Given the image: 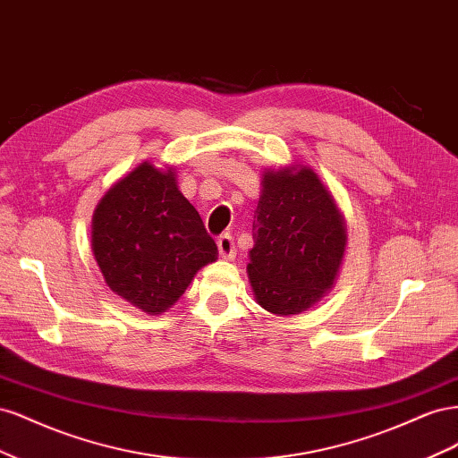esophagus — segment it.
I'll return each instance as SVG.
<instances>
[{
	"instance_id": "esophagus-1",
	"label": "esophagus",
	"mask_w": 458,
	"mask_h": 458,
	"mask_svg": "<svg viewBox=\"0 0 458 458\" xmlns=\"http://www.w3.org/2000/svg\"><path fill=\"white\" fill-rule=\"evenodd\" d=\"M217 250H219V256L224 259H233L234 256H237V250H234V241L229 233L221 234V237L217 239Z\"/></svg>"
}]
</instances>
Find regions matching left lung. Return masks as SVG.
Masks as SVG:
<instances>
[{
  "instance_id": "obj_1",
  "label": "left lung",
  "mask_w": 458,
  "mask_h": 458,
  "mask_svg": "<svg viewBox=\"0 0 458 458\" xmlns=\"http://www.w3.org/2000/svg\"><path fill=\"white\" fill-rule=\"evenodd\" d=\"M248 263L256 301L273 315H298L321 300L344 258L345 221L335 197L308 165L261 177Z\"/></svg>"
}]
</instances>
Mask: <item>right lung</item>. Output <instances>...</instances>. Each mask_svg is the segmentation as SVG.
<instances>
[{"label": "right lung", "mask_w": 458, "mask_h": 458, "mask_svg": "<svg viewBox=\"0 0 458 458\" xmlns=\"http://www.w3.org/2000/svg\"><path fill=\"white\" fill-rule=\"evenodd\" d=\"M91 248L108 288L148 315L172 308L197 271L217 259V246L177 189L174 170L150 162L97 204Z\"/></svg>", "instance_id": "1"}]
</instances>
